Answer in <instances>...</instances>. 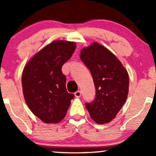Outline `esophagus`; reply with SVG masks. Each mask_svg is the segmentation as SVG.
<instances>
[{"label":"esophagus","mask_w":156,"mask_h":156,"mask_svg":"<svg viewBox=\"0 0 156 156\" xmlns=\"http://www.w3.org/2000/svg\"><path fill=\"white\" fill-rule=\"evenodd\" d=\"M81 92L80 90H77L76 92L75 93V96L76 97H81Z\"/></svg>","instance_id":"34e87169"}]
</instances>
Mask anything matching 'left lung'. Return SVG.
Masks as SVG:
<instances>
[{
    "label": "left lung",
    "instance_id": "1",
    "mask_svg": "<svg viewBox=\"0 0 156 156\" xmlns=\"http://www.w3.org/2000/svg\"><path fill=\"white\" fill-rule=\"evenodd\" d=\"M80 58L90 72L96 88L95 99L86 103V108L97 124L108 123L127 100V72L112 53L97 43L83 49Z\"/></svg>",
    "mask_w": 156,
    "mask_h": 156
}]
</instances>
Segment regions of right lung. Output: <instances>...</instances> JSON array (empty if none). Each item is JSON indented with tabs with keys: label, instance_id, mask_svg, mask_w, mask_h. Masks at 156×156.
<instances>
[{
	"label": "right lung",
	"instance_id": "1",
	"mask_svg": "<svg viewBox=\"0 0 156 156\" xmlns=\"http://www.w3.org/2000/svg\"><path fill=\"white\" fill-rule=\"evenodd\" d=\"M75 48L74 42L55 41L34 55L23 70L25 100L33 114L45 123H58L63 119L75 97L67 92L62 66Z\"/></svg>",
	"mask_w": 156,
	"mask_h": 156
}]
</instances>
